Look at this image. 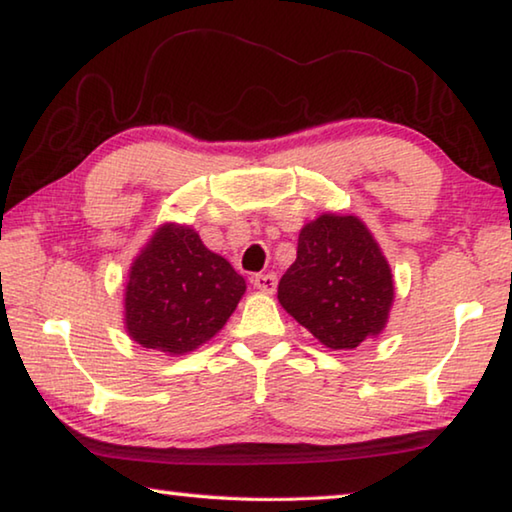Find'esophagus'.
I'll return each mask as SVG.
<instances>
[{"mask_svg":"<svg viewBox=\"0 0 512 512\" xmlns=\"http://www.w3.org/2000/svg\"><path fill=\"white\" fill-rule=\"evenodd\" d=\"M253 284L264 293H273L277 287V275L275 273H257L253 275Z\"/></svg>","mask_w":512,"mask_h":512,"instance_id":"obj_1","label":"esophagus"}]
</instances>
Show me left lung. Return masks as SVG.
<instances>
[{
  "label": "left lung",
  "mask_w": 512,
  "mask_h": 512,
  "mask_svg": "<svg viewBox=\"0 0 512 512\" xmlns=\"http://www.w3.org/2000/svg\"><path fill=\"white\" fill-rule=\"evenodd\" d=\"M277 300L327 348L354 350L386 327L391 266L357 216L320 214L300 230Z\"/></svg>",
  "instance_id": "8db88e82"
}]
</instances>
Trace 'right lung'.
Listing matches in <instances>:
<instances>
[{
  "instance_id": "add662e5",
  "label": "right lung",
  "mask_w": 512,
  "mask_h": 512,
  "mask_svg": "<svg viewBox=\"0 0 512 512\" xmlns=\"http://www.w3.org/2000/svg\"><path fill=\"white\" fill-rule=\"evenodd\" d=\"M244 291V277L189 225L164 223L128 273L126 332L142 348L192 352L228 323Z\"/></svg>"
}]
</instances>
